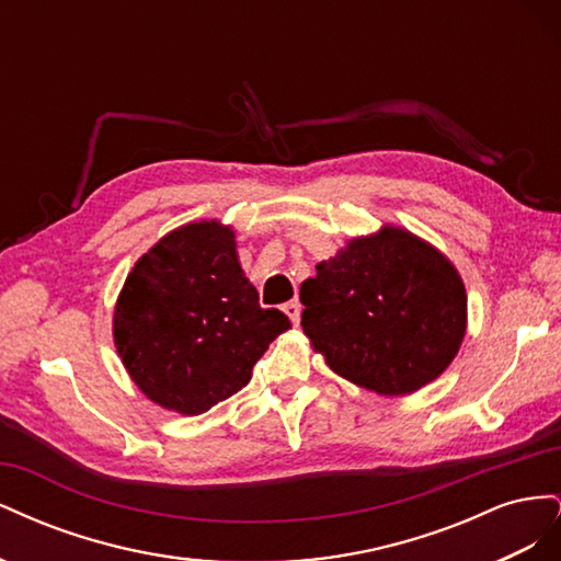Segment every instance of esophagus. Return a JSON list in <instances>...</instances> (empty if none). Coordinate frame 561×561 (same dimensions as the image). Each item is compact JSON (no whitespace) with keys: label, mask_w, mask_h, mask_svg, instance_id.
Listing matches in <instances>:
<instances>
[{"label":"esophagus","mask_w":561,"mask_h":561,"mask_svg":"<svg viewBox=\"0 0 561 561\" xmlns=\"http://www.w3.org/2000/svg\"><path fill=\"white\" fill-rule=\"evenodd\" d=\"M283 313H285L287 318H290L293 325H297V322H299V301L293 299V301L283 304Z\"/></svg>","instance_id":"34e87169"}]
</instances>
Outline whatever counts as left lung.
<instances>
[{
	"mask_svg": "<svg viewBox=\"0 0 561 561\" xmlns=\"http://www.w3.org/2000/svg\"><path fill=\"white\" fill-rule=\"evenodd\" d=\"M301 328L334 375L410 396L456 358L468 328L458 268L421 236L383 225L316 264L299 287Z\"/></svg>",
	"mask_w": 561,
	"mask_h": 561,
	"instance_id": "1",
	"label": "left lung"
}]
</instances>
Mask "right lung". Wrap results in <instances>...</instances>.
<instances>
[{
    "instance_id": "obj_1",
    "label": "right lung",
    "mask_w": 561,
    "mask_h": 561,
    "mask_svg": "<svg viewBox=\"0 0 561 561\" xmlns=\"http://www.w3.org/2000/svg\"><path fill=\"white\" fill-rule=\"evenodd\" d=\"M285 330V313L260 307L236 231L219 219L182 225L151 245L126 276L112 318L133 383L182 416L239 393Z\"/></svg>"
}]
</instances>
